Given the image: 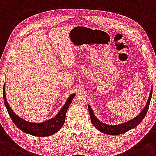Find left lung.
I'll list each match as a JSON object with an SVG mask.
<instances>
[{"instance_id":"1","label":"left lung","mask_w":156,"mask_h":156,"mask_svg":"<svg viewBox=\"0 0 156 156\" xmlns=\"http://www.w3.org/2000/svg\"><path fill=\"white\" fill-rule=\"evenodd\" d=\"M152 94H153V86L151 87L150 97H149L147 102L146 105H145L143 111H141L137 116L135 117L134 119H133L117 125H106V124L100 122V121L95 116L91 108H90V106L88 105V111L89 114H90V120H91V123L94 125V127H95L97 130H99V131H101V133H105L107 135H112V136L115 135V136H116V135L125 133L127 131L130 130L133 128H135L136 126L139 125L140 122H141V121L144 119L147 113L149 105H150V100H151Z\"/></svg>"}]
</instances>
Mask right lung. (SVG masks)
<instances>
[{"instance_id": "right-lung-1", "label": "right lung", "mask_w": 156, "mask_h": 156, "mask_svg": "<svg viewBox=\"0 0 156 156\" xmlns=\"http://www.w3.org/2000/svg\"><path fill=\"white\" fill-rule=\"evenodd\" d=\"M3 94L5 106H6L10 118L12 119L14 124L23 133L32 135L34 136H39V137L51 136V135L56 133L57 131L60 130L61 127L64 125L65 121H66V115L68 108L71 105L74 96L76 95L75 94H72L69 96L64 105L61 108L57 116L54 118L48 119V121H45V122H41V123H34V122H30L23 120L22 118L17 116L15 112H13L12 108L9 105L7 101H6V93H5V84L4 86H3Z\"/></svg>"}]
</instances>
